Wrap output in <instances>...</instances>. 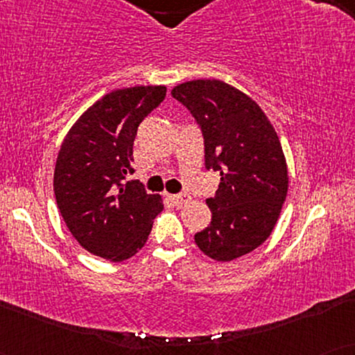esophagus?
Instances as JSON below:
<instances>
[{
    "instance_id": "obj_1",
    "label": "esophagus",
    "mask_w": 355,
    "mask_h": 355,
    "mask_svg": "<svg viewBox=\"0 0 355 355\" xmlns=\"http://www.w3.org/2000/svg\"><path fill=\"white\" fill-rule=\"evenodd\" d=\"M171 198L176 205H184V203H187L189 200H191V196H187V193H178V196H173Z\"/></svg>"
}]
</instances>
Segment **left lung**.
Masks as SVG:
<instances>
[{
    "label": "left lung",
    "instance_id": "left-lung-1",
    "mask_svg": "<svg viewBox=\"0 0 355 355\" xmlns=\"http://www.w3.org/2000/svg\"><path fill=\"white\" fill-rule=\"evenodd\" d=\"M171 95L191 111L205 142V168L220 171L207 198L211 223L196 234L203 254L231 261L263 244L288 193V164L278 134L250 96L216 79L179 84Z\"/></svg>",
    "mask_w": 355,
    "mask_h": 355
}]
</instances>
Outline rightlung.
Segmentation results:
<instances>
[{"instance_id":"1","label":"right lung","mask_w":355,"mask_h":355,"mask_svg":"<svg viewBox=\"0 0 355 355\" xmlns=\"http://www.w3.org/2000/svg\"><path fill=\"white\" fill-rule=\"evenodd\" d=\"M166 96L164 85L110 92L90 106L62 140L55 197L76 241L90 254L123 261L137 254L163 210L162 197L147 193L132 174L137 128Z\"/></svg>"}]
</instances>
